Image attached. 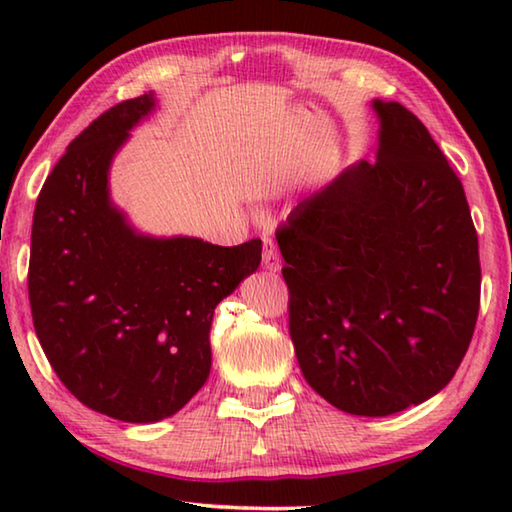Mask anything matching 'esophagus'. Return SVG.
Masks as SVG:
<instances>
[{"label": "esophagus", "mask_w": 512, "mask_h": 512, "mask_svg": "<svg viewBox=\"0 0 512 512\" xmlns=\"http://www.w3.org/2000/svg\"><path fill=\"white\" fill-rule=\"evenodd\" d=\"M262 266L266 268V271L271 273H277L282 268V262H280V255H277V250L273 246L271 239H264V255H262Z\"/></svg>", "instance_id": "obj_1"}]
</instances>
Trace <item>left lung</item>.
I'll use <instances>...</instances> for the list:
<instances>
[{"instance_id":"8db88e82","label":"left lung","mask_w":512,"mask_h":512,"mask_svg":"<svg viewBox=\"0 0 512 512\" xmlns=\"http://www.w3.org/2000/svg\"><path fill=\"white\" fill-rule=\"evenodd\" d=\"M359 160L275 232L302 375L339 411L400 413L443 391L472 341L479 239L461 180L422 121L372 101Z\"/></svg>"}]
</instances>
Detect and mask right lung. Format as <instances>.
<instances>
[{"mask_svg":"<svg viewBox=\"0 0 512 512\" xmlns=\"http://www.w3.org/2000/svg\"><path fill=\"white\" fill-rule=\"evenodd\" d=\"M155 94L103 112L49 173L31 230L29 300L38 341L88 409L149 424L210 377L214 309L262 262V241L214 246L144 235L110 198V164Z\"/></svg>","mask_w":512,"mask_h":512,"instance_id":"1","label":"right lung"}]
</instances>
